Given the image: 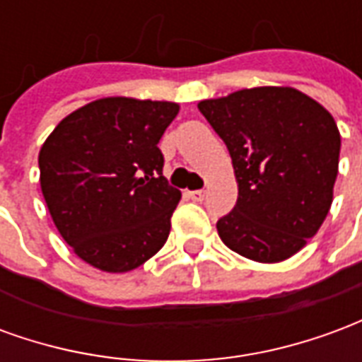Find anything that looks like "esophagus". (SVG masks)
<instances>
[{
    "label": "esophagus",
    "instance_id": "1",
    "mask_svg": "<svg viewBox=\"0 0 362 362\" xmlns=\"http://www.w3.org/2000/svg\"><path fill=\"white\" fill-rule=\"evenodd\" d=\"M188 196L194 199V202H204L205 192L204 189H194V192H188Z\"/></svg>",
    "mask_w": 362,
    "mask_h": 362
}]
</instances>
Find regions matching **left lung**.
Returning <instances> with one entry per match:
<instances>
[{
  "label": "left lung",
  "instance_id": "left-lung-1",
  "mask_svg": "<svg viewBox=\"0 0 362 362\" xmlns=\"http://www.w3.org/2000/svg\"><path fill=\"white\" fill-rule=\"evenodd\" d=\"M199 112L227 145L238 199L217 221L230 250L277 264L303 250L334 202L341 135L334 116L293 87L207 98Z\"/></svg>",
  "mask_w": 362,
  "mask_h": 362
}]
</instances>
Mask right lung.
<instances>
[{
    "label": "right lung",
    "mask_w": 362,
    "mask_h": 362,
    "mask_svg": "<svg viewBox=\"0 0 362 362\" xmlns=\"http://www.w3.org/2000/svg\"><path fill=\"white\" fill-rule=\"evenodd\" d=\"M180 106L106 96L71 112L38 153L52 221L75 256L108 273L143 266L165 246L180 189L157 147Z\"/></svg>",
    "instance_id": "add662e5"
}]
</instances>
